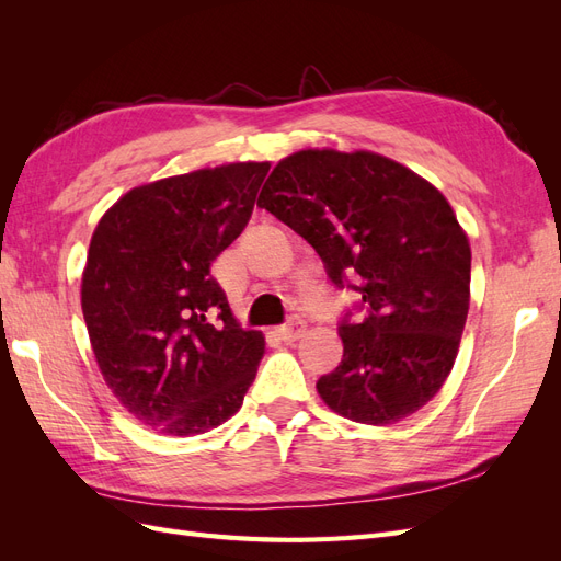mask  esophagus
I'll return each mask as SVG.
<instances>
[{
    "mask_svg": "<svg viewBox=\"0 0 561 561\" xmlns=\"http://www.w3.org/2000/svg\"><path fill=\"white\" fill-rule=\"evenodd\" d=\"M304 332H307V325H304L301 320H290V322H287V325L278 328V336L283 339L285 344L297 342V339H299Z\"/></svg>",
    "mask_w": 561,
    "mask_h": 561,
    "instance_id": "esophagus-1",
    "label": "esophagus"
}]
</instances>
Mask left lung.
Returning a JSON list of instances; mask_svg holds the SVG:
<instances>
[{
  "mask_svg": "<svg viewBox=\"0 0 561 561\" xmlns=\"http://www.w3.org/2000/svg\"><path fill=\"white\" fill-rule=\"evenodd\" d=\"M257 206L307 239L334 285L353 275L367 316L344 320V358L316 388L332 412L388 426L437 396L470 307V243L443 192L375 151L301 149Z\"/></svg>",
  "mask_w": 561,
  "mask_h": 561,
  "instance_id": "left-lung-1",
  "label": "left lung"
}]
</instances>
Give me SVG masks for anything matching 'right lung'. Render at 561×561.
Instances as JSON below:
<instances>
[{"label": "right lung", "mask_w": 561, "mask_h": 561, "mask_svg": "<svg viewBox=\"0 0 561 561\" xmlns=\"http://www.w3.org/2000/svg\"><path fill=\"white\" fill-rule=\"evenodd\" d=\"M268 161L133 186L100 217L81 311L105 383L142 426L206 433L241 410L264 334L233 318L210 264L254 208Z\"/></svg>", "instance_id": "right-lung-1"}]
</instances>
